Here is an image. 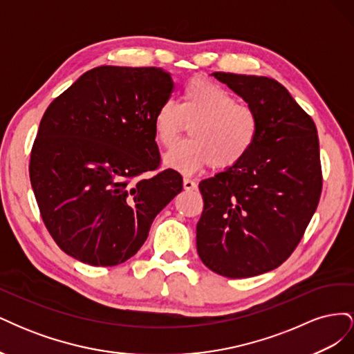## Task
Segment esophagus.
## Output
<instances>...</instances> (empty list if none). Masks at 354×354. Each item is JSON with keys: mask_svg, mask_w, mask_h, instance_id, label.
<instances>
[{"mask_svg": "<svg viewBox=\"0 0 354 354\" xmlns=\"http://www.w3.org/2000/svg\"><path fill=\"white\" fill-rule=\"evenodd\" d=\"M196 186H198L196 181H194L192 178L185 177V180H183V187H185L186 190H195Z\"/></svg>", "mask_w": 354, "mask_h": 354, "instance_id": "esophagus-1", "label": "esophagus"}]
</instances>
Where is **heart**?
Wrapping results in <instances>:
<instances>
[{
    "mask_svg": "<svg viewBox=\"0 0 354 354\" xmlns=\"http://www.w3.org/2000/svg\"><path fill=\"white\" fill-rule=\"evenodd\" d=\"M189 125L190 138L177 143L164 156V164L180 173L212 165L227 169L251 152L260 131L259 115L226 88L208 80H192L181 93L178 106L165 102L153 116L155 137L169 147Z\"/></svg>",
    "mask_w": 354,
    "mask_h": 354,
    "instance_id": "heart-1",
    "label": "heart"
}]
</instances>
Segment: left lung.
Returning a JSON list of instances; mask_svg holds the SVG:
<instances>
[{"instance_id": "8db88e82", "label": "left lung", "mask_w": 354, "mask_h": 354, "mask_svg": "<svg viewBox=\"0 0 354 354\" xmlns=\"http://www.w3.org/2000/svg\"><path fill=\"white\" fill-rule=\"evenodd\" d=\"M257 112L260 131L238 165L199 183L196 224L202 263L241 279L279 267L294 252L322 192L317 130L282 84L214 72Z\"/></svg>"}]
</instances>
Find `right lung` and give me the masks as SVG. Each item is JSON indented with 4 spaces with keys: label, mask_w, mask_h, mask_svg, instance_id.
Returning a JSON list of instances; mask_svg holds the SVG:
<instances>
[{
    "label": "right lung",
    "mask_w": 354,
    "mask_h": 354,
    "mask_svg": "<svg viewBox=\"0 0 354 354\" xmlns=\"http://www.w3.org/2000/svg\"><path fill=\"white\" fill-rule=\"evenodd\" d=\"M174 82L160 68L99 66L50 103L29 177L48 233L85 264L116 266L142 248L153 218L183 189L160 156L153 116Z\"/></svg>",
    "instance_id": "right-lung-1"
}]
</instances>
